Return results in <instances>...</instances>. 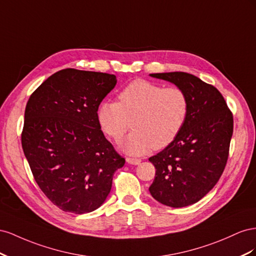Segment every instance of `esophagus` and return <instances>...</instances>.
Listing matches in <instances>:
<instances>
[{"mask_svg": "<svg viewBox=\"0 0 256 256\" xmlns=\"http://www.w3.org/2000/svg\"><path fill=\"white\" fill-rule=\"evenodd\" d=\"M126 162H128V164L138 165V164H140L142 160H140V158H126Z\"/></svg>", "mask_w": 256, "mask_h": 256, "instance_id": "34e87169", "label": "esophagus"}]
</instances>
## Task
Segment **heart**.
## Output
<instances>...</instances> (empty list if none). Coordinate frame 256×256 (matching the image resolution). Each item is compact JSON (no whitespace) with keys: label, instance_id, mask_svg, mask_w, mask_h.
<instances>
[{"label":"heart","instance_id":"1","mask_svg":"<svg viewBox=\"0 0 256 256\" xmlns=\"http://www.w3.org/2000/svg\"><path fill=\"white\" fill-rule=\"evenodd\" d=\"M118 100L100 105L98 121L116 142H120L130 128H135L122 146L130 154L167 147L184 128L190 112L184 90L164 88L147 80L130 82L120 92Z\"/></svg>","mask_w":256,"mask_h":256}]
</instances>
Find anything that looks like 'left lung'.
I'll use <instances>...</instances> for the list:
<instances>
[{"label": "left lung", "mask_w": 256, "mask_h": 256, "mask_svg": "<svg viewBox=\"0 0 256 256\" xmlns=\"http://www.w3.org/2000/svg\"><path fill=\"white\" fill-rule=\"evenodd\" d=\"M151 76L184 90L190 112L176 140L149 158L156 167L149 191L163 205L186 207L202 200L222 176L230 154L232 114L221 92L198 77L184 72Z\"/></svg>", "instance_id": "obj_1"}]
</instances>
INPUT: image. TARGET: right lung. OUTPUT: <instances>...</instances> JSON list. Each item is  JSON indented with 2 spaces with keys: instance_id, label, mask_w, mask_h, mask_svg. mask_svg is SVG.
<instances>
[{
  "instance_id": "add662e5",
  "label": "right lung",
  "mask_w": 256,
  "mask_h": 256,
  "mask_svg": "<svg viewBox=\"0 0 256 256\" xmlns=\"http://www.w3.org/2000/svg\"><path fill=\"white\" fill-rule=\"evenodd\" d=\"M116 84L106 72L65 68L28 98L21 144L33 177L48 200L82 214L106 200L121 156L100 130V102Z\"/></svg>"
}]
</instances>
